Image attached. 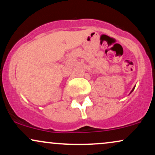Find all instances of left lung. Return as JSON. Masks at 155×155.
Instances as JSON below:
<instances>
[{"mask_svg":"<svg viewBox=\"0 0 155 155\" xmlns=\"http://www.w3.org/2000/svg\"><path fill=\"white\" fill-rule=\"evenodd\" d=\"M133 90H134V88H133V90H132V91H131V92H133Z\"/></svg>","mask_w":155,"mask_h":155,"instance_id":"left-lung-1","label":"left lung"}]
</instances>
